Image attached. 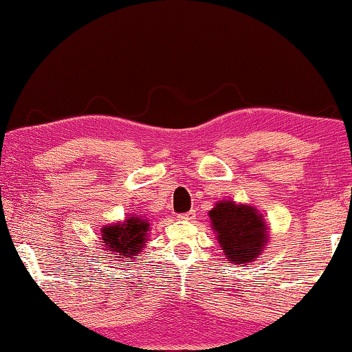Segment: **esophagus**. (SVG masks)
Masks as SVG:
<instances>
[{
	"label": "esophagus",
	"instance_id": "obj_1",
	"mask_svg": "<svg viewBox=\"0 0 352 352\" xmlns=\"http://www.w3.org/2000/svg\"><path fill=\"white\" fill-rule=\"evenodd\" d=\"M195 216H197V212H195V209H191V211L185 212V214H180L179 217L184 221H191V219H195Z\"/></svg>",
	"mask_w": 352,
	"mask_h": 352
}]
</instances>
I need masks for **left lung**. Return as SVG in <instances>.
Returning <instances> with one entry per match:
<instances>
[{
	"label": "left lung",
	"instance_id": "obj_1",
	"mask_svg": "<svg viewBox=\"0 0 352 352\" xmlns=\"http://www.w3.org/2000/svg\"><path fill=\"white\" fill-rule=\"evenodd\" d=\"M222 250L234 265L253 261L268 242V229L256 209L232 201L217 203L209 211Z\"/></svg>",
	"mask_w": 352,
	"mask_h": 352
}]
</instances>
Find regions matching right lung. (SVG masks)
Here are the masks:
<instances>
[{
  "label": "right lung",
  "mask_w": 352,
  "mask_h": 352,
  "mask_svg": "<svg viewBox=\"0 0 352 352\" xmlns=\"http://www.w3.org/2000/svg\"><path fill=\"white\" fill-rule=\"evenodd\" d=\"M149 222L141 217H130L117 226H107L102 229V240L109 252L115 255H122L123 258H135L140 255L146 245V237H148Z\"/></svg>",
  "instance_id": "right-lung-1"
}]
</instances>
